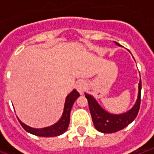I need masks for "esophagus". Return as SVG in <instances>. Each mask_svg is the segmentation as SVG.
<instances>
[{"mask_svg":"<svg viewBox=\"0 0 154 154\" xmlns=\"http://www.w3.org/2000/svg\"><path fill=\"white\" fill-rule=\"evenodd\" d=\"M86 87H87V84L84 80H80L76 84V89L80 94H84V92L86 90Z\"/></svg>","mask_w":154,"mask_h":154,"instance_id":"34e87169","label":"esophagus"}]
</instances>
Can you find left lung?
I'll list each match as a JSON object with an SVG mask.
<instances>
[{
    "label": "left lung",
    "mask_w": 154,
    "mask_h": 154,
    "mask_svg": "<svg viewBox=\"0 0 154 154\" xmlns=\"http://www.w3.org/2000/svg\"><path fill=\"white\" fill-rule=\"evenodd\" d=\"M115 43L119 46L121 45L117 42ZM140 94H141V80H140L139 83L138 97L134 107L130 110L124 114L113 115L104 110L92 96L85 93V97L88 100L90 115L96 129L104 134H112L125 128L137 116L140 106Z\"/></svg>",
    "instance_id": "obj_1"
}]
</instances>
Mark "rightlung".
Segmentation results:
<instances>
[{
  "instance_id": "right-lung-1",
  "label": "right lung",
  "mask_w": 154,
  "mask_h": 154,
  "mask_svg": "<svg viewBox=\"0 0 154 154\" xmlns=\"http://www.w3.org/2000/svg\"><path fill=\"white\" fill-rule=\"evenodd\" d=\"M79 96H80V94L77 92V90H73L70 92L65 99L64 112H63V115L60 118V120L50 127H46V128H31L29 126L24 124L22 122H20V119H18V120L24 129L32 134L41 136V137L58 136V135L64 134V132L67 130V128L69 127V123H70V114L72 105Z\"/></svg>"
}]
</instances>
